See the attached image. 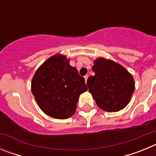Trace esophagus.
Listing matches in <instances>:
<instances>
[{"label": "esophagus", "instance_id": "obj_1", "mask_svg": "<svg viewBox=\"0 0 156 156\" xmlns=\"http://www.w3.org/2000/svg\"><path fill=\"white\" fill-rule=\"evenodd\" d=\"M87 78H88V75L84 76V79H85V81H86V82H87Z\"/></svg>", "mask_w": 156, "mask_h": 156}]
</instances>
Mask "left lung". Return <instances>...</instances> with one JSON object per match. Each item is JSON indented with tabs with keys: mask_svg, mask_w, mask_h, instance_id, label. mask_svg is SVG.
I'll list each match as a JSON object with an SVG mask.
<instances>
[{
	"mask_svg": "<svg viewBox=\"0 0 156 156\" xmlns=\"http://www.w3.org/2000/svg\"><path fill=\"white\" fill-rule=\"evenodd\" d=\"M94 76L87 79L89 92L99 108L117 112L126 107L134 90V81L129 72L111 60L99 58L94 62Z\"/></svg>",
	"mask_w": 156,
	"mask_h": 156,
	"instance_id": "obj_1",
	"label": "left lung"
}]
</instances>
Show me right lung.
Listing matches in <instances>:
<instances>
[{
	"instance_id": "add662e5",
	"label": "right lung",
	"mask_w": 156,
	"mask_h": 156,
	"mask_svg": "<svg viewBox=\"0 0 156 156\" xmlns=\"http://www.w3.org/2000/svg\"><path fill=\"white\" fill-rule=\"evenodd\" d=\"M31 86L41 110L61 119L73 115L80 94L87 90L84 78L61 55L48 58L37 70Z\"/></svg>"
}]
</instances>
